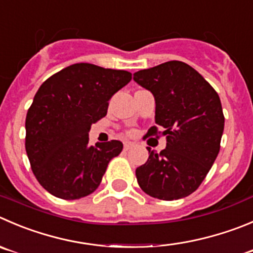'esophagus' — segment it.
Returning a JSON list of instances; mask_svg holds the SVG:
<instances>
[{
	"instance_id": "obj_1",
	"label": "esophagus",
	"mask_w": 253,
	"mask_h": 253,
	"mask_svg": "<svg viewBox=\"0 0 253 253\" xmlns=\"http://www.w3.org/2000/svg\"><path fill=\"white\" fill-rule=\"evenodd\" d=\"M133 146H134V143H131V141H125V143H124L125 150H129V149H131Z\"/></svg>"
}]
</instances>
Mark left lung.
Returning a JSON list of instances; mask_svg holds the SVG:
<instances>
[{"instance_id":"1","label":"left lung","mask_w":253,"mask_h":253,"mask_svg":"<svg viewBox=\"0 0 253 253\" xmlns=\"http://www.w3.org/2000/svg\"><path fill=\"white\" fill-rule=\"evenodd\" d=\"M134 81L155 97V123L146 136L167 135V149L149 150L136 169L139 186L160 200H177L200 186L220 151L225 117L220 97L189 64L165 62L134 73Z\"/></svg>"}]
</instances>
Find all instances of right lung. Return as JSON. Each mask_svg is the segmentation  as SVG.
I'll list each match as a JSON object with an SVG mask.
<instances>
[{"mask_svg":"<svg viewBox=\"0 0 253 253\" xmlns=\"http://www.w3.org/2000/svg\"><path fill=\"white\" fill-rule=\"evenodd\" d=\"M131 81L126 71L77 63L42 83L26 117V151L36 179L53 196L77 200L97 190L119 140L89 146L93 123L109 99Z\"/></svg>","mask_w":253,"mask_h":253,"instance_id":"obj_1","label":"right lung"}]
</instances>
